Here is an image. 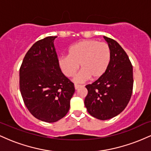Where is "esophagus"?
Returning <instances> with one entry per match:
<instances>
[{
	"instance_id": "34e87169",
	"label": "esophagus",
	"mask_w": 151,
	"mask_h": 151,
	"mask_svg": "<svg viewBox=\"0 0 151 151\" xmlns=\"http://www.w3.org/2000/svg\"><path fill=\"white\" fill-rule=\"evenodd\" d=\"M81 85H79V84H74V88H75V89H78L79 87H81Z\"/></svg>"
}]
</instances>
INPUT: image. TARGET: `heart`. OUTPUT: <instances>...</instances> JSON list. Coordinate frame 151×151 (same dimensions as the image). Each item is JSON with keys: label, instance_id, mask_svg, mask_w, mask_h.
<instances>
[{"label": "heart", "instance_id": "heart-1", "mask_svg": "<svg viewBox=\"0 0 151 151\" xmlns=\"http://www.w3.org/2000/svg\"><path fill=\"white\" fill-rule=\"evenodd\" d=\"M111 60V51L108 44L96 40H84L76 43L68 50V56H61L58 62L60 69L67 77L74 76L79 65L81 72L74 78L83 82L101 78L106 72Z\"/></svg>", "mask_w": 151, "mask_h": 151}]
</instances>
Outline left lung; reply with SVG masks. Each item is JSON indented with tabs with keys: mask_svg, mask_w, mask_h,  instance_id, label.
Segmentation results:
<instances>
[{
	"mask_svg": "<svg viewBox=\"0 0 151 151\" xmlns=\"http://www.w3.org/2000/svg\"><path fill=\"white\" fill-rule=\"evenodd\" d=\"M111 51V60L105 74L87 84L84 104L91 116L110 119L125 109L133 92V66L129 56L116 41L104 36Z\"/></svg>",
	"mask_w": 151,
	"mask_h": 151,
	"instance_id": "left-lung-1",
	"label": "left lung"
}]
</instances>
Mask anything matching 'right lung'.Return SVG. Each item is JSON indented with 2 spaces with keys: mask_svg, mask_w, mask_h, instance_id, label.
<instances>
[{
  "mask_svg": "<svg viewBox=\"0 0 151 151\" xmlns=\"http://www.w3.org/2000/svg\"><path fill=\"white\" fill-rule=\"evenodd\" d=\"M57 36L40 40L30 48L20 68V90L25 106L39 120L56 122L70 107L74 84L58 65Z\"/></svg>",
  "mask_w": 151,
  "mask_h": 151,
  "instance_id": "right-lung-1",
  "label": "right lung"
}]
</instances>
